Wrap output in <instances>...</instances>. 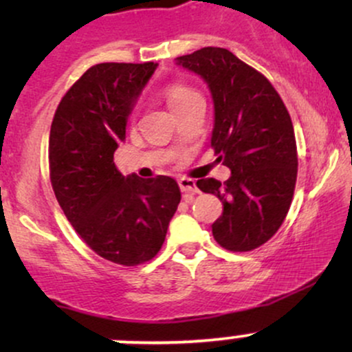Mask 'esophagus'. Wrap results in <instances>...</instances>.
<instances>
[{"mask_svg": "<svg viewBox=\"0 0 352 352\" xmlns=\"http://www.w3.org/2000/svg\"><path fill=\"white\" fill-rule=\"evenodd\" d=\"M179 187L184 193H197L199 192V188H197V184L193 179H185V177H182L179 179Z\"/></svg>", "mask_w": 352, "mask_h": 352, "instance_id": "1", "label": "esophagus"}]
</instances>
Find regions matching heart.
Instances as JSON below:
<instances>
[{"mask_svg": "<svg viewBox=\"0 0 352 352\" xmlns=\"http://www.w3.org/2000/svg\"><path fill=\"white\" fill-rule=\"evenodd\" d=\"M199 96L200 94L195 91V89L184 86V84H172V86H168L167 89H165V98H167L168 106H170L173 111H179V109L182 106H185L188 100L199 98ZM134 114H135V111H134Z\"/></svg>", "mask_w": 352, "mask_h": 352, "instance_id": "1", "label": "heart"}]
</instances>
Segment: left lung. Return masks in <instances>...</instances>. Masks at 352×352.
<instances>
[{
	"label": "left lung",
	"mask_w": 352,
	"mask_h": 352,
	"mask_svg": "<svg viewBox=\"0 0 352 352\" xmlns=\"http://www.w3.org/2000/svg\"><path fill=\"white\" fill-rule=\"evenodd\" d=\"M177 64L208 84L215 106L212 147L232 170L223 184L197 182L223 204L213 238L230 252H252L278 232L292 205L298 175L292 117L272 82L228 50L201 47Z\"/></svg>",
	"instance_id": "obj_1"
}]
</instances>
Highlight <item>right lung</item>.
Wrapping results in <instances>:
<instances>
[{"label": "right lung", "mask_w": 352, "mask_h": 352, "mask_svg": "<svg viewBox=\"0 0 352 352\" xmlns=\"http://www.w3.org/2000/svg\"><path fill=\"white\" fill-rule=\"evenodd\" d=\"M155 67H89L60 99L51 124L50 177L64 215L92 252L124 266L142 265L160 252L180 204L170 177H124L114 164L127 117Z\"/></svg>", "instance_id": "add662e5"}]
</instances>
